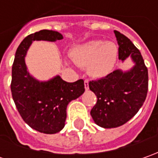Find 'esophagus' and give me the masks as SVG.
<instances>
[{"label":"esophagus","instance_id":"34e87169","mask_svg":"<svg viewBox=\"0 0 158 158\" xmlns=\"http://www.w3.org/2000/svg\"><path fill=\"white\" fill-rule=\"evenodd\" d=\"M84 88H85L86 90L89 89V80H85L84 81Z\"/></svg>","mask_w":158,"mask_h":158}]
</instances>
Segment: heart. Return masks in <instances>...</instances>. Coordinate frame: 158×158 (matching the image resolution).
<instances>
[{
	"label": "heart",
	"mask_w": 158,
	"mask_h": 158,
	"mask_svg": "<svg viewBox=\"0 0 158 158\" xmlns=\"http://www.w3.org/2000/svg\"><path fill=\"white\" fill-rule=\"evenodd\" d=\"M118 46L112 42L91 40L75 46L70 50V57L75 63L86 68L89 75L101 78L112 72L117 60Z\"/></svg>",
	"instance_id": "heart-1"
}]
</instances>
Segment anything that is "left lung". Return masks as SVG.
<instances>
[{"mask_svg":"<svg viewBox=\"0 0 158 158\" xmlns=\"http://www.w3.org/2000/svg\"><path fill=\"white\" fill-rule=\"evenodd\" d=\"M118 45V59L130 58L134 66L128 70H114L89 87L98 98L90 115L104 128L118 127L133 118L143 105L148 92V69L140 51L125 35L114 31Z\"/></svg>","mask_w":158,"mask_h":158,"instance_id":"1","label":"left lung"}]
</instances>
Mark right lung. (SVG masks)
<instances>
[{"label":"right lung","instance_id":"obj_1","mask_svg":"<svg viewBox=\"0 0 158 158\" xmlns=\"http://www.w3.org/2000/svg\"><path fill=\"white\" fill-rule=\"evenodd\" d=\"M63 36L55 31L42 30L27 36L16 49L12 66L11 93L24 122L40 133L52 135L61 130L67 118V106L84 92L80 79L68 82L60 76L40 81L30 74L25 56L33 41L55 42Z\"/></svg>","mask_w":158,"mask_h":158}]
</instances>
